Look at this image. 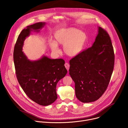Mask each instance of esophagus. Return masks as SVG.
I'll return each instance as SVG.
<instances>
[{
  "label": "esophagus",
  "instance_id": "esophagus-1",
  "mask_svg": "<svg viewBox=\"0 0 128 128\" xmlns=\"http://www.w3.org/2000/svg\"><path fill=\"white\" fill-rule=\"evenodd\" d=\"M65 66L66 68L67 69V70L68 71V70H69V67H70L69 64L68 63H66L65 64Z\"/></svg>",
  "mask_w": 128,
  "mask_h": 128
}]
</instances>
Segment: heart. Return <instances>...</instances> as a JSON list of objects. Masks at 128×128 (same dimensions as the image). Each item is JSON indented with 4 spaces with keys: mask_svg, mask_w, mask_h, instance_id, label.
<instances>
[{
    "mask_svg": "<svg viewBox=\"0 0 128 128\" xmlns=\"http://www.w3.org/2000/svg\"><path fill=\"white\" fill-rule=\"evenodd\" d=\"M54 41L50 40L48 46L54 54L60 52L58 45L63 46V51L69 57H76L83 51L88 37L84 32L74 28H62L54 34Z\"/></svg>",
    "mask_w": 128,
    "mask_h": 128,
    "instance_id": "b5f03b06",
    "label": "heart"
}]
</instances>
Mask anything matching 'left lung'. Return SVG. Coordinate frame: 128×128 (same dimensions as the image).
I'll return each mask as SVG.
<instances>
[{
    "instance_id": "left-lung-1",
    "label": "left lung",
    "mask_w": 128,
    "mask_h": 128,
    "mask_svg": "<svg viewBox=\"0 0 128 128\" xmlns=\"http://www.w3.org/2000/svg\"><path fill=\"white\" fill-rule=\"evenodd\" d=\"M114 63V54L107 32L98 27L92 46L69 61V74L75 83L76 98L90 103L99 99L110 81Z\"/></svg>"
}]
</instances>
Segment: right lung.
Returning a JSON list of instances; mask_svg holds the SVG:
<instances>
[{
    "instance_id": "1",
    "label": "right lung",
    "mask_w": 128,
    "mask_h": 128,
    "mask_svg": "<svg viewBox=\"0 0 128 128\" xmlns=\"http://www.w3.org/2000/svg\"><path fill=\"white\" fill-rule=\"evenodd\" d=\"M38 22L28 26L20 33L14 51V61L16 78L28 97L42 106L49 105L56 100L58 82L67 74L62 59H52L43 55L37 60H30L24 53L25 39L31 32L38 33L45 26Z\"/></svg>"
}]
</instances>
